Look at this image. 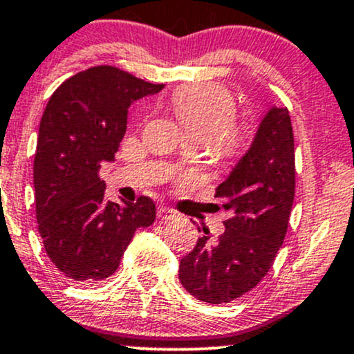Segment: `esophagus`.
<instances>
[{"label": "esophagus", "mask_w": 354, "mask_h": 354, "mask_svg": "<svg viewBox=\"0 0 354 354\" xmlns=\"http://www.w3.org/2000/svg\"><path fill=\"white\" fill-rule=\"evenodd\" d=\"M158 218L159 220H173V218H176V212L168 207H159L158 208Z\"/></svg>", "instance_id": "1"}]
</instances>
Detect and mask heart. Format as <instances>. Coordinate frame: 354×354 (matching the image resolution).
Listing matches in <instances>:
<instances>
[{"label":"heart","instance_id":"1","mask_svg":"<svg viewBox=\"0 0 354 354\" xmlns=\"http://www.w3.org/2000/svg\"><path fill=\"white\" fill-rule=\"evenodd\" d=\"M173 111L186 138L209 142L225 158L235 156L243 145V131L234 122V95L220 85H196L173 97Z\"/></svg>","mask_w":354,"mask_h":354}]
</instances>
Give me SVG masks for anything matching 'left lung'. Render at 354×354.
<instances>
[{"instance_id":"1","label":"left lung","mask_w":354,"mask_h":354,"mask_svg":"<svg viewBox=\"0 0 354 354\" xmlns=\"http://www.w3.org/2000/svg\"><path fill=\"white\" fill-rule=\"evenodd\" d=\"M296 192L294 134L287 109L270 107L250 147L216 198L232 212L216 240L209 232L180 262V282L208 304L242 297L266 277L281 248Z\"/></svg>"}]
</instances>
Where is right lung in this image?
<instances>
[{
	"label": "right lung",
	"instance_id": "obj_1",
	"mask_svg": "<svg viewBox=\"0 0 354 354\" xmlns=\"http://www.w3.org/2000/svg\"><path fill=\"white\" fill-rule=\"evenodd\" d=\"M111 65L70 77L53 92L38 129L33 162L38 232L53 266L73 282L118 270L134 232L156 218V205L104 200L100 165L114 161L134 100L162 91Z\"/></svg>",
	"mask_w": 354,
	"mask_h": 354
}]
</instances>
